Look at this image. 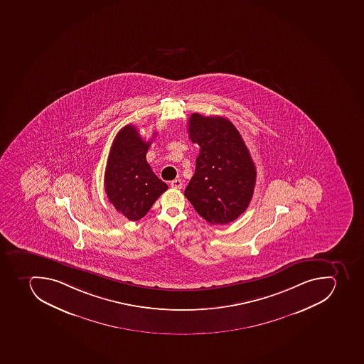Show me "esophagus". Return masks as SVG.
<instances>
[{
  "label": "esophagus",
  "mask_w": 364,
  "mask_h": 364,
  "mask_svg": "<svg viewBox=\"0 0 364 364\" xmlns=\"http://www.w3.org/2000/svg\"><path fill=\"white\" fill-rule=\"evenodd\" d=\"M171 188H174V189H181L182 188V181L181 180H174L171 182Z\"/></svg>",
  "instance_id": "34e87169"
}]
</instances>
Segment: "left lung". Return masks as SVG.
Masks as SVG:
<instances>
[{"mask_svg": "<svg viewBox=\"0 0 364 364\" xmlns=\"http://www.w3.org/2000/svg\"><path fill=\"white\" fill-rule=\"evenodd\" d=\"M188 132L200 149L184 196L208 223H232L254 195L257 171L250 153L237 129L225 117L193 113Z\"/></svg>", "mask_w": 364, "mask_h": 364, "instance_id": "left-lung-1", "label": "left lung"}]
</instances>
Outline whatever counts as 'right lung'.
<instances>
[{
	"instance_id": "obj_1",
	"label": "right lung",
	"mask_w": 364,
	"mask_h": 364,
	"mask_svg": "<svg viewBox=\"0 0 364 364\" xmlns=\"http://www.w3.org/2000/svg\"><path fill=\"white\" fill-rule=\"evenodd\" d=\"M151 141L136 127H123L114 138L105 171V191L109 202L129 220L137 221L168 186L158 178L146 161Z\"/></svg>"
}]
</instances>
